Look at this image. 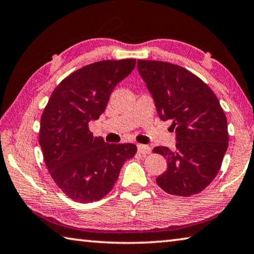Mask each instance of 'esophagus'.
Returning <instances> with one entry per match:
<instances>
[{
	"label": "esophagus",
	"mask_w": 254,
	"mask_h": 254,
	"mask_svg": "<svg viewBox=\"0 0 254 254\" xmlns=\"http://www.w3.org/2000/svg\"><path fill=\"white\" fill-rule=\"evenodd\" d=\"M151 149L149 148L146 144H138V152L141 155H148L150 154Z\"/></svg>",
	"instance_id": "34e87169"
}]
</instances>
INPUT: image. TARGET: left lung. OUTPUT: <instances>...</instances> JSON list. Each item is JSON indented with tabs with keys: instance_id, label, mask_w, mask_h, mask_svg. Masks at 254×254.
Returning <instances> with one entry per match:
<instances>
[{
	"instance_id": "obj_1",
	"label": "left lung",
	"mask_w": 254,
	"mask_h": 254,
	"mask_svg": "<svg viewBox=\"0 0 254 254\" xmlns=\"http://www.w3.org/2000/svg\"><path fill=\"white\" fill-rule=\"evenodd\" d=\"M138 70L155 100L159 119L172 121L176 149L156 147L167 170L156 179L172 195L190 196L204 190L220 170L228 147L226 115L208 84L184 67L138 60Z\"/></svg>"
}]
</instances>
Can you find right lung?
I'll return each instance as SVG.
<instances>
[{"label": "right lung", "mask_w": 254, "mask_h": 254, "mask_svg": "<svg viewBox=\"0 0 254 254\" xmlns=\"http://www.w3.org/2000/svg\"><path fill=\"white\" fill-rule=\"evenodd\" d=\"M134 59L100 61L74 71L52 92L40 119L39 144L52 179L80 203L104 198L136 146L110 144L88 123L105 111L116 84L131 73Z\"/></svg>", "instance_id": "right-lung-1"}]
</instances>
